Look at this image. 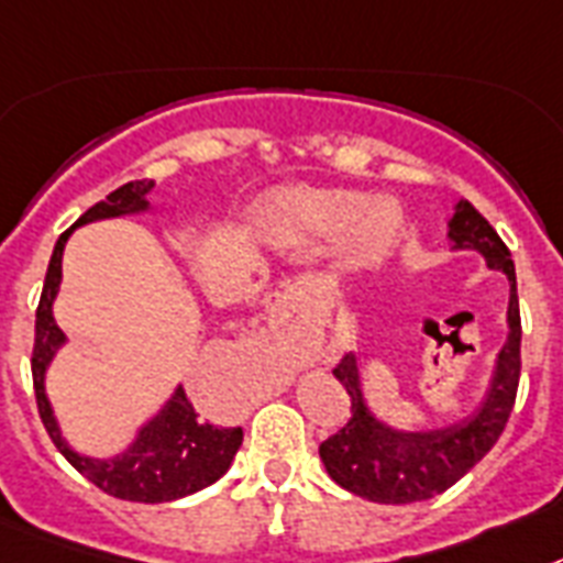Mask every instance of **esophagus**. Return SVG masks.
Wrapping results in <instances>:
<instances>
[{
	"instance_id": "1",
	"label": "esophagus",
	"mask_w": 563,
	"mask_h": 563,
	"mask_svg": "<svg viewBox=\"0 0 563 563\" xmlns=\"http://www.w3.org/2000/svg\"><path fill=\"white\" fill-rule=\"evenodd\" d=\"M276 316L282 324H292L296 322V308H292V287H287L276 301Z\"/></svg>"
}]
</instances>
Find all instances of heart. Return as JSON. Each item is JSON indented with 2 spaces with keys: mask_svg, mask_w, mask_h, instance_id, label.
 Returning <instances> with one entry per match:
<instances>
[{
  "mask_svg": "<svg viewBox=\"0 0 563 563\" xmlns=\"http://www.w3.org/2000/svg\"><path fill=\"white\" fill-rule=\"evenodd\" d=\"M267 221L287 239L322 241L336 239L354 227V250L371 258L391 241L399 216L388 203L365 198L351 189H282L267 201Z\"/></svg>",
  "mask_w": 563,
  "mask_h": 563,
  "instance_id": "obj_1",
  "label": "heart"
}]
</instances>
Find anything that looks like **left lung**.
<instances>
[{"label":"left lung","instance_id":"8db88e82","mask_svg":"<svg viewBox=\"0 0 563 563\" xmlns=\"http://www.w3.org/2000/svg\"><path fill=\"white\" fill-rule=\"evenodd\" d=\"M449 239L457 250L483 253L492 271L509 278V339L500 347L498 368L489 397L468 420L443 431H394L376 420L365 406L360 368L354 356H342L333 376L345 385L351 397V420L319 445L328 475L360 498L374 504H415L429 500L466 475L504 434L512 415L518 379H521V310L515 285L512 253L495 227L468 201L457 203Z\"/></svg>","mask_w":563,"mask_h":563}]
</instances>
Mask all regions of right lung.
Returning a JSON list of instances; mask_svg holds the SVG:
<instances>
[{"label": "right lung", "instance_id": "1", "mask_svg": "<svg viewBox=\"0 0 563 563\" xmlns=\"http://www.w3.org/2000/svg\"><path fill=\"white\" fill-rule=\"evenodd\" d=\"M155 180H132L106 195V201L82 212L80 221L74 227L100 221V218L125 216V212H141L148 207L146 195L152 192ZM65 230L59 235L57 247L51 253L45 285H42L40 308H36V328H34V356H31V374H34L36 408H40L42 426L48 431L63 457L71 463L82 477L95 483L97 489L106 495H114L120 500H134V504H166V500L187 498L192 492L203 489L209 483H216L230 468L232 457L241 449V429H224L216 422L203 420L198 408L189 402L187 391L178 388L175 397L161 408V415L146 422L129 449L111 460L82 457L71 452L57 429V420L51 415V402L45 397V368L54 360L57 347L65 342V333L59 331L51 313L54 296L59 290L63 278V247L68 235Z\"/></svg>", "mask_w": 563, "mask_h": 563}]
</instances>
